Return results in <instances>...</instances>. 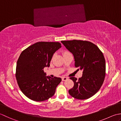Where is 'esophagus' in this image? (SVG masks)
<instances>
[{"label":"esophagus","instance_id":"1","mask_svg":"<svg viewBox=\"0 0 121 121\" xmlns=\"http://www.w3.org/2000/svg\"><path fill=\"white\" fill-rule=\"evenodd\" d=\"M68 77H63L62 78H61V79H62L63 81H65L66 80H67Z\"/></svg>","mask_w":121,"mask_h":121}]
</instances>
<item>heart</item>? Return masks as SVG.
<instances>
[{
	"instance_id": "heart-1",
	"label": "heart",
	"mask_w": 121,
	"mask_h": 121,
	"mask_svg": "<svg viewBox=\"0 0 121 121\" xmlns=\"http://www.w3.org/2000/svg\"><path fill=\"white\" fill-rule=\"evenodd\" d=\"M69 53L68 52H65L64 53V54H66V53Z\"/></svg>"
}]
</instances>
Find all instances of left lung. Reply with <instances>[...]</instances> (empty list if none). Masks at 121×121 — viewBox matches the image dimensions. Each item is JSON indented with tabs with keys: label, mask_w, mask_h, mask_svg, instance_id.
<instances>
[{
	"label": "left lung",
	"mask_w": 121,
	"mask_h": 121,
	"mask_svg": "<svg viewBox=\"0 0 121 121\" xmlns=\"http://www.w3.org/2000/svg\"><path fill=\"white\" fill-rule=\"evenodd\" d=\"M61 42L73 54L75 67L83 71L82 77L78 79L70 78L74 86L69 90V93L79 100L92 97L101 87L105 76V60L102 52L97 45L87 41L73 40Z\"/></svg>",
	"instance_id": "8db88e82"
}]
</instances>
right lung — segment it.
I'll return each mask as SVG.
<instances>
[{
  "mask_svg": "<svg viewBox=\"0 0 121 121\" xmlns=\"http://www.w3.org/2000/svg\"><path fill=\"white\" fill-rule=\"evenodd\" d=\"M59 42H39L22 52L17 61L16 77L23 94L35 101H43L55 94L61 79L46 76L44 68L50 66Z\"/></svg>",
  "mask_w": 121,
  "mask_h": 121,
  "instance_id": "add662e5",
  "label": "right lung"
}]
</instances>
